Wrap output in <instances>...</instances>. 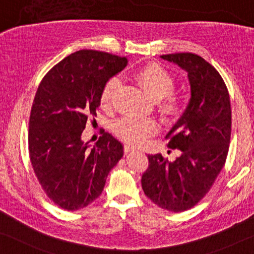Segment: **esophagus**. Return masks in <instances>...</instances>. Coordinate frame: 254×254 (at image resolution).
<instances>
[{"mask_svg":"<svg viewBox=\"0 0 254 254\" xmlns=\"http://www.w3.org/2000/svg\"><path fill=\"white\" fill-rule=\"evenodd\" d=\"M134 151H135V148L132 147V146H130V145L124 146V153H126V154H128V153H132Z\"/></svg>","mask_w":254,"mask_h":254,"instance_id":"esophagus-1","label":"esophagus"}]
</instances>
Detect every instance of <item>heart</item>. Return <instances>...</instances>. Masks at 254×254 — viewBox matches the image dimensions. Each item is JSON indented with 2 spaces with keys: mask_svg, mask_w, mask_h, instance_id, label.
I'll use <instances>...</instances> for the list:
<instances>
[{
  "mask_svg": "<svg viewBox=\"0 0 254 254\" xmlns=\"http://www.w3.org/2000/svg\"><path fill=\"white\" fill-rule=\"evenodd\" d=\"M135 80L149 98L155 101L156 112L164 122H173L182 113V100L171 93L175 88V78L160 64L151 63L142 66L134 74ZM120 87L116 78H110L100 93L102 108L108 109ZM158 130L156 123L147 117H123L114 126V132L121 140L130 145H141Z\"/></svg>",
  "mask_w": 254,
  "mask_h": 254,
  "instance_id": "1",
  "label": "heart"
}]
</instances>
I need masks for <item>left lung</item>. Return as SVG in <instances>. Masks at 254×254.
I'll use <instances>...</instances> for the list:
<instances>
[{
    "instance_id": "1",
    "label": "left lung",
    "mask_w": 254,
    "mask_h": 254,
    "mask_svg": "<svg viewBox=\"0 0 254 254\" xmlns=\"http://www.w3.org/2000/svg\"><path fill=\"white\" fill-rule=\"evenodd\" d=\"M188 72L190 102L173 128L168 146L181 151L175 161L148 155L141 176L145 194L169 212H184L197 205L213 187L226 163L231 134L230 96L215 67L192 53L162 55Z\"/></svg>"
}]
</instances>
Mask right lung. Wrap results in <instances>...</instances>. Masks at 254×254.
<instances>
[{"mask_svg": "<svg viewBox=\"0 0 254 254\" xmlns=\"http://www.w3.org/2000/svg\"><path fill=\"white\" fill-rule=\"evenodd\" d=\"M127 64V57L83 49L53 66L39 85L28 153L42 190L61 208L77 210L94 201L123 156V145L105 130L91 151L81 133L96 116L103 85Z\"/></svg>", "mask_w": 254, "mask_h": 254, "instance_id": "1", "label": "right lung"}]
</instances>
